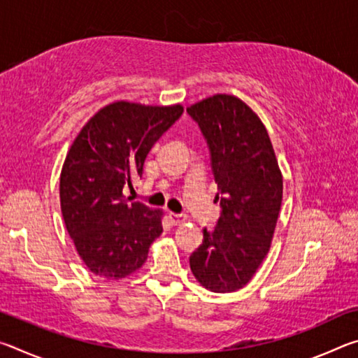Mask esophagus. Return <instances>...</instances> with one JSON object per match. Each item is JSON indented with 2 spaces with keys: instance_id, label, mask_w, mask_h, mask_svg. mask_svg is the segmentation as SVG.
<instances>
[{
  "instance_id": "esophagus-1",
  "label": "esophagus",
  "mask_w": 358,
  "mask_h": 358,
  "mask_svg": "<svg viewBox=\"0 0 358 358\" xmlns=\"http://www.w3.org/2000/svg\"><path fill=\"white\" fill-rule=\"evenodd\" d=\"M169 220H171V222H173V224H181V222H185L186 221V216L185 215H180V213H169Z\"/></svg>"
}]
</instances>
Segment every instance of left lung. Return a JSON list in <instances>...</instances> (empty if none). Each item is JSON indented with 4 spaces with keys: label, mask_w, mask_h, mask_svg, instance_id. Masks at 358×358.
<instances>
[{
    "label": "left lung",
    "mask_w": 358,
    "mask_h": 358,
    "mask_svg": "<svg viewBox=\"0 0 358 358\" xmlns=\"http://www.w3.org/2000/svg\"><path fill=\"white\" fill-rule=\"evenodd\" d=\"M207 138L222 213L191 254L192 275L211 292L245 287L270 251L282 202V173L268 132L232 94H213L186 108Z\"/></svg>",
    "instance_id": "left-lung-1"
}]
</instances>
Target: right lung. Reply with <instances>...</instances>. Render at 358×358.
Segmentation results:
<instances>
[{
  "label": "right lung",
  "mask_w": 358,
  "mask_h": 358,
  "mask_svg": "<svg viewBox=\"0 0 358 358\" xmlns=\"http://www.w3.org/2000/svg\"><path fill=\"white\" fill-rule=\"evenodd\" d=\"M183 106L115 101L87 121L66 155L59 202L66 229L92 273L121 280L141 268L162 234L164 211L132 202L123 189L142 175L151 147Z\"/></svg>",
  "instance_id": "add662e5"
}]
</instances>
